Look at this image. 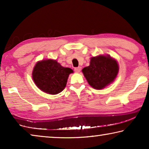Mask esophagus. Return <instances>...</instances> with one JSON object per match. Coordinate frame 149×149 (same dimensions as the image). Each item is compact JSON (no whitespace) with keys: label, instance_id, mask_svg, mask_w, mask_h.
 I'll return each mask as SVG.
<instances>
[{"label":"esophagus","instance_id":"34e87169","mask_svg":"<svg viewBox=\"0 0 149 149\" xmlns=\"http://www.w3.org/2000/svg\"><path fill=\"white\" fill-rule=\"evenodd\" d=\"M75 72L76 73H79L81 72V67H77V68H75L74 69Z\"/></svg>","mask_w":149,"mask_h":149}]
</instances>
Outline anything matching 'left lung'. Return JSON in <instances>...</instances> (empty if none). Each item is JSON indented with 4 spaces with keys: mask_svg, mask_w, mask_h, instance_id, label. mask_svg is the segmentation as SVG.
Segmentation results:
<instances>
[{
    "mask_svg": "<svg viewBox=\"0 0 149 149\" xmlns=\"http://www.w3.org/2000/svg\"><path fill=\"white\" fill-rule=\"evenodd\" d=\"M119 72L117 60L110 55H99L91 58L89 66L82 70L90 86L100 90L112 84Z\"/></svg>",
    "mask_w": 149,
    "mask_h": 149,
    "instance_id": "1",
    "label": "left lung"
}]
</instances>
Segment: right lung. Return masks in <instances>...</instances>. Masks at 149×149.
<instances>
[{
    "label": "right lung",
    "instance_id": "add662e5",
    "mask_svg": "<svg viewBox=\"0 0 149 149\" xmlns=\"http://www.w3.org/2000/svg\"><path fill=\"white\" fill-rule=\"evenodd\" d=\"M73 73L70 68L61 65L56 60L38 61L32 72L33 80L40 90L49 95H56L66 86L69 75Z\"/></svg>",
    "mask_w": 149,
    "mask_h": 149
}]
</instances>
